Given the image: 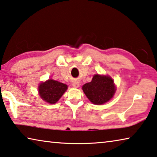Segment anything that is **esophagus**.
Here are the masks:
<instances>
[{
	"label": "esophagus",
	"mask_w": 157,
	"mask_h": 157,
	"mask_svg": "<svg viewBox=\"0 0 157 157\" xmlns=\"http://www.w3.org/2000/svg\"><path fill=\"white\" fill-rule=\"evenodd\" d=\"M79 83L78 82H74L73 84V86H74V87H75V88H78V86H79Z\"/></svg>",
	"instance_id": "obj_1"
}]
</instances>
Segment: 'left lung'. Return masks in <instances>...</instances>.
I'll return each instance as SVG.
<instances>
[{"mask_svg":"<svg viewBox=\"0 0 157 157\" xmlns=\"http://www.w3.org/2000/svg\"><path fill=\"white\" fill-rule=\"evenodd\" d=\"M82 89L89 100L95 105L110 101L116 91L113 79L100 75H95L91 82L84 84Z\"/></svg>","mask_w":157,"mask_h":157,"instance_id":"obj_1","label":"left lung"}]
</instances>
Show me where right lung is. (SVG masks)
<instances>
[{
  "instance_id": "right-lung-1",
  "label": "right lung",
  "mask_w": 157,
  "mask_h": 157,
  "mask_svg": "<svg viewBox=\"0 0 157 157\" xmlns=\"http://www.w3.org/2000/svg\"><path fill=\"white\" fill-rule=\"evenodd\" d=\"M67 88L68 86L65 84L53 79H49L40 84L38 91L40 96L44 101L53 104L59 100Z\"/></svg>"
}]
</instances>
